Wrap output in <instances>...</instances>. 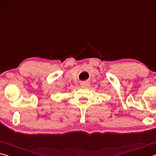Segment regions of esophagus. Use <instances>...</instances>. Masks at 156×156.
I'll return each mask as SVG.
<instances>
[{
    "label": "esophagus",
    "mask_w": 156,
    "mask_h": 156,
    "mask_svg": "<svg viewBox=\"0 0 156 156\" xmlns=\"http://www.w3.org/2000/svg\"><path fill=\"white\" fill-rule=\"evenodd\" d=\"M80 85L82 87H88L90 85V83H89V81H83L80 83Z\"/></svg>",
    "instance_id": "1"
}]
</instances>
